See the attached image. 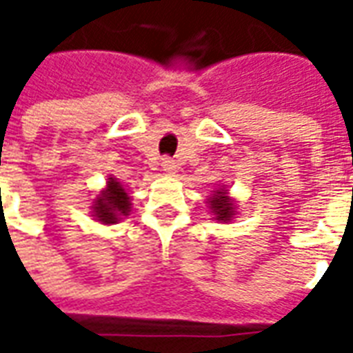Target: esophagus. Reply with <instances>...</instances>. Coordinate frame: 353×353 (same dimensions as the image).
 Here are the masks:
<instances>
[{
  "label": "esophagus",
  "mask_w": 353,
  "mask_h": 353,
  "mask_svg": "<svg viewBox=\"0 0 353 353\" xmlns=\"http://www.w3.org/2000/svg\"><path fill=\"white\" fill-rule=\"evenodd\" d=\"M162 168L166 174H176L177 170V164L174 159H162Z\"/></svg>",
  "instance_id": "34e87169"
}]
</instances>
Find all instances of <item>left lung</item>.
<instances>
[{
  "label": "left lung",
  "instance_id": "1",
  "mask_svg": "<svg viewBox=\"0 0 353 353\" xmlns=\"http://www.w3.org/2000/svg\"><path fill=\"white\" fill-rule=\"evenodd\" d=\"M208 204H210V210H212V214L215 215L214 219L221 223H229L234 219V202L229 196V192L225 187H219V189H215L214 194L208 199Z\"/></svg>",
  "mask_w": 353,
  "mask_h": 353
}]
</instances>
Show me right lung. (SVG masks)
<instances>
[{
	"label": "right lung",
	"mask_w": 353,
	"mask_h": 353,
	"mask_svg": "<svg viewBox=\"0 0 353 353\" xmlns=\"http://www.w3.org/2000/svg\"><path fill=\"white\" fill-rule=\"evenodd\" d=\"M130 196L121 181H117L115 177H109L105 189L94 199L92 215L103 225H113L130 214Z\"/></svg>",
	"instance_id": "right-lung-1"
}]
</instances>
